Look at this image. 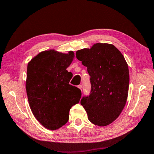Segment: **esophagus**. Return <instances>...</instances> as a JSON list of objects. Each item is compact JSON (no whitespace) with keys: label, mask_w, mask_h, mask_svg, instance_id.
<instances>
[{"label":"esophagus","mask_w":154,"mask_h":154,"mask_svg":"<svg viewBox=\"0 0 154 154\" xmlns=\"http://www.w3.org/2000/svg\"><path fill=\"white\" fill-rule=\"evenodd\" d=\"M78 88H79V89L82 91V88H83V87H82V85H78Z\"/></svg>","instance_id":"1"}]
</instances>
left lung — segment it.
Wrapping results in <instances>:
<instances>
[{
  "mask_svg": "<svg viewBox=\"0 0 154 154\" xmlns=\"http://www.w3.org/2000/svg\"><path fill=\"white\" fill-rule=\"evenodd\" d=\"M76 57L88 68L92 85L90 94L83 96L81 105L92 124L107 126L118 118L126 103L130 78L126 60L109 43H95L90 49H80Z\"/></svg>",
  "mask_w": 154,
  "mask_h": 154,
  "instance_id": "obj_1",
  "label": "left lung"
}]
</instances>
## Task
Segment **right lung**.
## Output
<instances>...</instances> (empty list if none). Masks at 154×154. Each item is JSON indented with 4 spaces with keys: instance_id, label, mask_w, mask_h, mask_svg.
I'll list each match as a JSON object with an SVG mask.
<instances>
[{
    "instance_id": "1",
    "label": "right lung",
    "mask_w": 154,
    "mask_h": 154,
    "mask_svg": "<svg viewBox=\"0 0 154 154\" xmlns=\"http://www.w3.org/2000/svg\"><path fill=\"white\" fill-rule=\"evenodd\" d=\"M75 54L54 49L40 52L28 62L26 89L34 116L50 130L60 128L69 120L72 106L79 102L81 90L69 84L72 74L66 69Z\"/></svg>"
}]
</instances>
